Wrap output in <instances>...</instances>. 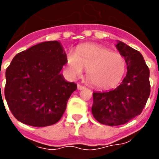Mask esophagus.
I'll return each mask as SVG.
<instances>
[{
    "instance_id": "34e87169",
    "label": "esophagus",
    "mask_w": 159,
    "mask_h": 159,
    "mask_svg": "<svg viewBox=\"0 0 159 159\" xmlns=\"http://www.w3.org/2000/svg\"><path fill=\"white\" fill-rule=\"evenodd\" d=\"M85 88H86V87H85L84 86H82V85H80V84L77 85V89L78 90H83L85 89Z\"/></svg>"
}]
</instances>
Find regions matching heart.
Returning a JSON list of instances; mask_svg holds the SVG:
<instances>
[{
	"mask_svg": "<svg viewBox=\"0 0 159 159\" xmlns=\"http://www.w3.org/2000/svg\"><path fill=\"white\" fill-rule=\"evenodd\" d=\"M87 70V78L98 89H110L119 84L126 69L123 55L97 43L80 46L76 53L69 52L66 72L70 78H77Z\"/></svg>",
	"mask_w": 159,
	"mask_h": 159,
	"instance_id": "1",
	"label": "heart"
}]
</instances>
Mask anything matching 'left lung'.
<instances>
[{"instance_id":"obj_1","label":"left lung","mask_w":159,"mask_h":159,"mask_svg":"<svg viewBox=\"0 0 159 159\" xmlns=\"http://www.w3.org/2000/svg\"><path fill=\"white\" fill-rule=\"evenodd\" d=\"M116 48L125 59L127 74L116 89L93 92L92 107L94 118L110 126L124 125L140 115L150 94L149 69L142 54L120 41Z\"/></svg>"}]
</instances>
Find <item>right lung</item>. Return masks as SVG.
<instances>
[{"label":"right lung","mask_w":159,"mask_h":159,"mask_svg":"<svg viewBox=\"0 0 159 159\" xmlns=\"http://www.w3.org/2000/svg\"><path fill=\"white\" fill-rule=\"evenodd\" d=\"M66 59L67 54L57 41L38 43L14 57L6 71L5 97L19 121L44 127L62 118L77 87L60 73Z\"/></svg>","instance_id":"right-lung-1"}]
</instances>
